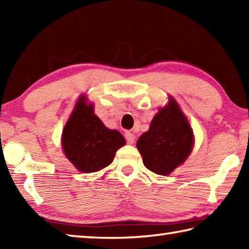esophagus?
<instances>
[{
  "label": "esophagus",
  "instance_id": "34e87169",
  "mask_svg": "<svg viewBox=\"0 0 249 249\" xmlns=\"http://www.w3.org/2000/svg\"><path fill=\"white\" fill-rule=\"evenodd\" d=\"M125 138H126V141H127L128 144H134V142H135V135H134L133 133L126 132V133H125Z\"/></svg>",
  "mask_w": 249,
  "mask_h": 249
}]
</instances>
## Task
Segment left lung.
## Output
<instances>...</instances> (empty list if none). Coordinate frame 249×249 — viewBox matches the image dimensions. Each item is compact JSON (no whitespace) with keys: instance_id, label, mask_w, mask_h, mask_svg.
Returning a JSON list of instances; mask_svg holds the SVG:
<instances>
[{"instance_id":"obj_1","label":"left lung","mask_w":249,"mask_h":249,"mask_svg":"<svg viewBox=\"0 0 249 249\" xmlns=\"http://www.w3.org/2000/svg\"><path fill=\"white\" fill-rule=\"evenodd\" d=\"M195 136L187 117L175 99L160 107L149 129L137 141L145 167L157 175L168 176L191 154Z\"/></svg>"}]
</instances>
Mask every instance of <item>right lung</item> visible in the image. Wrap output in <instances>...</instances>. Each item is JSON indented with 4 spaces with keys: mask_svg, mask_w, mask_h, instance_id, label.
I'll return each instance as SVG.
<instances>
[{
    "mask_svg": "<svg viewBox=\"0 0 249 249\" xmlns=\"http://www.w3.org/2000/svg\"><path fill=\"white\" fill-rule=\"evenodd\" d=\"M61 144L70 162L79 171L89 174L107 167L125 140L120 132L105 127L94 114L93 105L81 95L65 125Z\"/></svg>",
    "mask_w": 249,
    "mask_h": 249,
    "instance_id": "right-lung-1",
    "label": "right lung"
}]
</instances>
